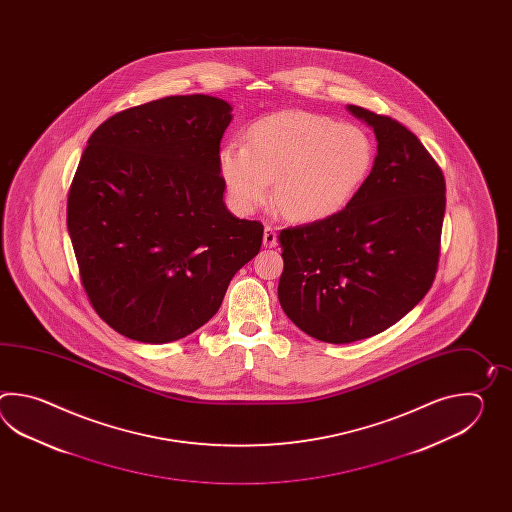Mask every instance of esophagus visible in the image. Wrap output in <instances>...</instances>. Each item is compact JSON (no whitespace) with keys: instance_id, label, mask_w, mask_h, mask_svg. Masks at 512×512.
Masks as SVG:
<instances>
[{"instance_id":"esophagus-1","label":"esophagus","mask_w":512,"mask_h":512,"mask_svg":"<svg viewBox=\"0 0 512 512\" xmlns=\"http://www.w3.org/2000/svg\"><path fill=\"white\" fill-rule=\"evenodd\" d=\"M276 241H278V234H276V230L267 225L265 230H263V247L272 249V247H276Z\"/></svg>"}]
</instances>
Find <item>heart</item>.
<instances>
[{
	"instance_id": "heart-1",
	"label": "heart",
	"mask_w": 512,
	"mask_h": 512,
	"mask_svg": "<svg viewBox=\"0 0 512 512\" xmlns=\"http://www.w3.org/2000/svg\"><path fill=\"white\" fill-rule=\"evenodd\" d=\"M373 142L351 124L309 111H278L256 120L245 144L219 150L230 205L251 214L271 196L293 221H322L348 207L373 166Z\"/></svg>"
}]
</instances>
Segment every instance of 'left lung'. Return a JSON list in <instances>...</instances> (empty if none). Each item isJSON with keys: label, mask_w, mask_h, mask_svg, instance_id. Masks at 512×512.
<instances>
[{"label": "left lung", "mask_w": 512, "mask_h": 512, "mask_svg": "<svg viewBox=\"0 0 512 512\" xmlns=\"http://www.w3.org/2000/svg\"><path fill=\"white\" fill-rule=\"evenodd\" d=\"M375 131L377 157L338 214L283 229L278 298L309 337L349 344L399 322L434 283L445 177L401 122L348 106Z\"/></svg>", "instance_id": "obj_1"}]
</instances>
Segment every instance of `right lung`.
Wrapping results in <instances>:
<instances>
[{
	"instance_id": "right-lung-1",
	"label": "right lung",
	"mask_w": 512,
	"mask_h": 512,
	"mask_svg": "<svg viewBox=\"0 0 512 512\" xmlns=\"http://www.w3.org/2000/svg\"><path fill=\"white\" fill-rule=\"evenodd\" d=\"M230 111L208 95L159 98L109 117L87 141L67 229L89 302L124 337L166 344L194 333L260 252V221L223 203Z\"/></svg>"
}]
</instances>
